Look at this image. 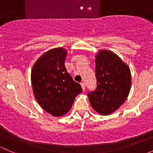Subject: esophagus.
Instances as JSON below:
<instances>
[{
	"label": "esophagus",
	"instance_id": "34e87169",
	"mask_svg": "<svg viewBox=\"0 0 153 153\" xmlns=\"http://www.w3.org/2000/svg\"><path fill=\"white\" fill-rule=\"evenodd\" d=\"M81 87H82V89H83V90H84V89H85V87H86V84H85V83H84V82L81 83Z\"/></svg>",
	"mask_w": 153,
	"mask_h": 153
}]
</instances>
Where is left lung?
<instances>
[{"instance_id": "1", "label": "left lung", "mask_w": 153, "mask_h": 153, "mask_svg": "<svg viewBox=\"0 0 153 153\" xmlns=\"http://www.w3.org/2000/svg\"><path fill=\"white\" fill-rule=\"evenodd\" d=\"M97 87L87 94L92 107L101 115L118 109L130 91L129 68L113 52L101 50L95 56Z\"/></svg>"}]
</instances>
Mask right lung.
I'll use <instances>...</instances> for the list:
<instances>
[{
	"instance_id": "right-lung-1",
	"label": "right lung",
	"mask_w": 153,
	"mask_h": 153,
	"mask_svg": "<svg viewBox=\"0 0 153 153\" xmlns=\"http://www.w3.org/2000/svg\"><path fill=\"white\" fill-rule=\"evenodd\" d=\"M67 53L64 48L50 49L38 58L31 72L35 99L55 117L69 112L75 97L82 92L81 86L73 81L64 65Z\"/></svg>"
}]
</instances>
